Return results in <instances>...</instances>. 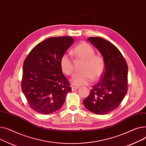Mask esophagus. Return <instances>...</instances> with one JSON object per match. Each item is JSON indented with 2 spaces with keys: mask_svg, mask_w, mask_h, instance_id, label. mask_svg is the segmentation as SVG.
<instances>
[{
  "mask_svg": "<svg viewBox=\"0 0 146 146\" xmlns=\"http://www.w3.org/2000/svg\"><path fill=\"white\" fill-rule=\"evenodd\" d=\"M71 88H72V91H74V90H75L78 89L79 87H77V86H72Z\"/></svg>",
  "mask_w": 146,
  "mask_h": 146,
  "instance_id": "obj_1",
  "label": "esophagus"
}]
</instances>
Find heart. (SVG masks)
Returning a JSON list of instances; mask_svg holds the SVG:
<instances>
[{
    "label": "heart",
    "mask_w": 146,
    "mask_h": 146,
    "mask_svg": "<svg viewBox=\"0 0 146 146\" xmlns=\"http://www.w3.org/2000/svg\"><path fill=\"white\" fill-rule=\"evenodd\" d=\"M72 54L76 59L84 61L81 73L76 74L72 82L77 85L89 84L92 79L97 80L103 75L106 62L104 59L100 55H95L96 52L93 48L87 42H82L74 48ZM60 66L62 72L66 75L73 74V59L68 54H64L60 59Z\"/></svg>",
    "instance_id": "heart-1"
}]
</instances>
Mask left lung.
<instances>
[{
  "mask_svg": "<svg viewBox=\"0 0 146 146\" xmlns=\"http://www.w3.org/2000/svg\"><path fill=\"white\" fill-rule=\"evenodd\" d=\"M88 40L102 54L106 68L83 103L91 112L103 115L118 107L125 96L128 66L120 51L112 43L100 37H90Z\"/></svg>",
  "mask_w": 146,
  "mask_h": 146,
  "instance_id": "8db88e82",
  "label": "left lung"
}]
</instances>
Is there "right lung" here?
Here are the masks:
<instances>
[{"label": "right lung", "mask_w": 146, "mask_h": 146, "mask_svg": "<svg viewBox=\"0 0 146 146\" xmlns=\"http://www.w3.org/2000/svg\"><path fill=\"white\" fill-rule=\"evenodd\" d=\"M74 42L70 36L51 37L39 43L25 58L21 88L29 107L37 113H54L72 91L60 59Z\"/></svg>", "instance_id": "1"}]
</instances>
